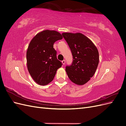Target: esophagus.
Listing matches in <instances>:
<instances>
[{
    "label": "esophagus",
    "mask_w": 126,
    "mask_h": 126,
    "mask_svg": "<svg viewBox=\"0 0 126 126\" xmlns=\"http://www.w3.org/2000/svg\"><path fill=\"white\" fill-rule=\"evenodd\" d=\"M62 63H63V64H65V63H66V60H63L62 61Z\"/></svg>",
    "instance_id": "esophagus-1"
}]
</instances>
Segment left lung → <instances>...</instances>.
Listing matches in <instances>:
<instances>
[{
  "label": "left lung",
  "instance_id": "obj_1",
  "mask_svg": "<svg viewBox=\"0 0 126 126\" xmlns=\"http://www.w3.org/2000/svg\"><path fill=\"white\" fill-rule=\"evenodd\" d=\"M73 56V62L66 67L70 80L77 85H83L93 77L99 63V52L89 38L82 33L63 32Z\"/></svg>",
  "mask_w": 126,
  "mask_h": 126
}]
</instances>
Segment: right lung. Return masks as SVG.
Wrapping results in <instances>:
<instances>
[{"label":"right lung","mask_w":126,"mask_h":126,"mask_svg":"<svg viewBox=\"0 0 126 126\" xmlns=\"http://www.w3.org/2000/svg\"><path fill=\"white\" fill-rule=\"evenodd\" d=\"M63 38L55 30H45L30 41L26 53L27 64L30 76L38 85L45 86L51 82L57 69L62 66L53 46Z\"/></svg>","instance_id":"right-lung-1"}]
</instances>
